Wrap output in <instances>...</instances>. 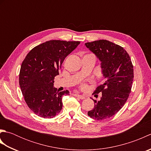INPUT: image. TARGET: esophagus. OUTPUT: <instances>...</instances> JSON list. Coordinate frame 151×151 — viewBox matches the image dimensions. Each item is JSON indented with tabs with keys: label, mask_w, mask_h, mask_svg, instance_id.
I'll return each mask as SVG.
<instances>
[{
	"label": "esophagus",
	"mask_w": 151,
	"mask_h": 151,
	"mask_svg": "<svg viewBox=\"0 0 151 151\" xmlns=\"http://www.w3.org/2000/svg\"><path fill=\"white\" fill-rule=\"evenodd\" d=\"M75 96V97H78V98H79V99H84L85 98H86V97L85 96H84V95H78V94H75L74 95Z\"/></svg>",
	"instance_id": "1"
}]
</instances>
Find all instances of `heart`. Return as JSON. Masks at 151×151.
Here are the masks:
<instances>
[{"label": "heart", "mask_w": 151, "mask_h": 151, "mask_svg": "<svg viewBox=\"0 0 151 151\" xmlns=\"http://www.w3.org/2000/svg\"><path fill=\"white\" fill-rule=\"evenodd\" d=\"M86 87V84H82V85H81V88H82V89L85 88Z\"/></svg>", "instance_id": "obj_1"}]
</instances>
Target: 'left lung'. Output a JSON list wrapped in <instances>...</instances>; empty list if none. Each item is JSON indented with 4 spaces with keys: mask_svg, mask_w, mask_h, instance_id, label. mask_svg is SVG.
<instances>
[{
    "mask_svg": "<svg viewBox=\"0 0 151 151\" xmlns=\"http://www.w3.org/2000/svg\"><path fill=\"white\" fill-rule=\"evenodd\" d=\"M85 45L101 62L105 78L93 93H101L100 101L92 99L94 108L88 115L96 120L106 119L117 114L129 98L134 79L133 65L129 54L123 47L108 40L86 43Z\"/></svg>",
    "mask_w": 151,
    "mask_h": 151,
    "instance_id": "1",
    "label": "left lung"
}]
</instances>
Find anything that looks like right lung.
Returning a JSON list of instances; mask_svg holds the SVG:
<instances>
[{
  "mask_svg": "<svg viewBox=\"0 0 151 151\" xmlns=\"http://www.w3.org/2000/svg\"><path fill=\"white\" fill-rule=\"evenodd\" d=\"M80 41L50 40L33 48L21 64L19 85L28 106L43 118H53L62 110V97L69 91H57L54 79L64 59Z\"/></svg>",
  "mask_w": 151,
  "mask_h": 151,
  "instance_id": "add662e5",
  "label": "right lung"
}]
</instances>
